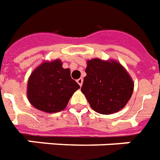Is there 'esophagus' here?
Here are the masks:
<instances>
[{
    "mask_svg": "<svg viewBox=\"0 0 160 160\" xmlns=\"http://www.w3.org/2000/svg\"><path fill=\"white\" fill-rule=\"evenodd\" d=\"M77 82H78V84H79L80 87H81V86H82V84H83V79H82V78L78 79V80H77Z\"/></svg>",
    "mask_w": 160,
    "mask_h": 160,
    "instance_id": "obj_1",
    "label": "esophagus"
}]
</instances>
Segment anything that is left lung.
Masks as SVG:
<instances>
[{"label":"left lung","mask_w":160,"mask_h":160,"mask_svg":"<svg viewBox=\"0 0 160 160\" xmlns=\"http://www.w3.org/2000/svg\"><path fill=\"white\" fill-rule=\"evenodd\" d=\"M86 72L81 92L92 110L101 114H111L127 105L134 84L120 63L96 58L88 61Z\"/></svg>","instance_id":"8db88e82"}]
</instances>
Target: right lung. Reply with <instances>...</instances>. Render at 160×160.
<instances>
[{
    "label": "right lung",
    "mask_w": 160,
    "mask_h": 160,
    "mask_svg": "<svg viewBox=\"0 0 160 160\" xmlns=\"http://www.w3.org/2000/svg\"><path fill=\"white\" fill-rule=\"evenodd\" d=\"M79 88L70 69L63 68L61 60H55L44 61L33 70L28 80L27 94L33 107L52 113L64 110Z\"/></svg>",
    "instance_id": "add662e5"
}]
</instances>
